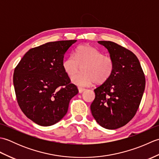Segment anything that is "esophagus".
Returning <instances> with one entry per match:
<instances>
[{"instance_id": "obj_1", "label": "esophagus", "mask_w": 159, "mask_h": 159, "mask_svg": "<svg viewBox=\"0 0 159 159\" xmlns=\"http://www.w3.org/2000/svg\"><path fill=\"white\" fill-rule=\"evenodd\" d=\"M79 92L80 93H83V92H85V89H84V88H81V87H79Z\"/></svg>"}]
</instances>
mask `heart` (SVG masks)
I'll list each match as a JSON object with an SVG mask.
<instances>
[{
	"label": "heart",
	"instance_id": "1",
	"mask_svg": "<svg viewBox=\"0 0 159 159\" xmlns=\"http://www.w3.org/2000/svg\"><path fill=\"white\" fill-rule=\"evenodd\" d=\"M114 61L111 57L89 45H81L74 50L73 56L63 60L62 66L67 76H72L82 67L83 72L72 77L71 80L79 86H89L94 82H107L114 70Z\"/></svg>",
	"mask_w": 159,
	"mask_h": 159
}]
</instances>
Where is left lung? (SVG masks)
I'll return each mask as SVG.
<instances>
[{
	"label": "left lung",
	"instance_id": "left-lung-1",
	"mask_svg": "<svg viewBox=\"0 0 159 159\" xmlns=\"http://www.w3.org/2000/svg\"><path fill=\"white\" fill-rule=\"evenodd\" d=\"M114 61V70L107 82L94 89L91 104L94 119L107 129L124 126L135 116L146 86L139 59L124 47L110 41H99Z\"/></svg>",
	"mask_w": 159,
	"mask_h": 159
}]
</instances>
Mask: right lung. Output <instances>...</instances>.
Wrapping results in <instances>:
<instances>
[{
    "label": "right lung",
    "mask_w": 159,
    "mask_h": 159,
    "mask_svg": "<svg viewBox=\"0 0 159 159\" xmlns=\"http://www.w3.org/2000/svg\"><path fill=\"white\" fill-rule=\"evenodd\" d=\"M76 40L48 42L30 49L13 73L18 105L33 122L48 126L66 116L70 100L79 93L63 70L64 55Z\"/></svg>",
    "instance_id": "obj_1"
}]
</instances>
